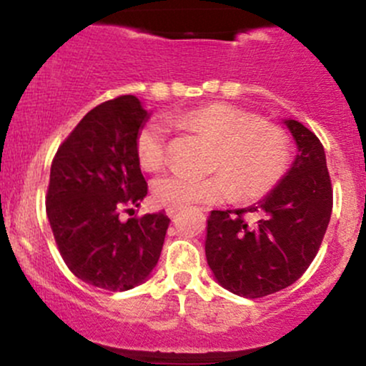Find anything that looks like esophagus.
<instances>
[{
    "label": "esophagus",
    "mask_w": 366,
    "mask_h": 366,
    "mask_svg": "<svg viewBox=\"0 0 366 366\" xmlns=\"http://www.w3.org/2000/svg\"><path fill=\"white\" fill-rule=\"evenodd\" d=\"M179 212H180V208H174V207H172V208H167V215H169L170 218H174L175 215H177Z\"/></svg>",
    "instance_id": "34e87169"
}]
</instances>
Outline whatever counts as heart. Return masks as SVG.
<instances>
[{"mask_svg": "<svg viewBox=\"0 0 366 366\" xmlns=\"http://www.w3.org/2000/svg\"><path fill=\"white\" fill-rule=\"evenodd\" d=\"M177 127L196 130L215 139L208 175L169 172L154 179L151 196L159 207L184 208L197 203H222L236 192L239 201L267 196L284 179L291 162V142L279 125L258 119L244 108L213 103L175 117ZM169 129L149 120L136 136L141 169L159 170L167 162Z\"/></svg>", "mask_w": 366, "mask_h": 366, "instance_id": "obj_1", "label": "heart"}]
</instances>
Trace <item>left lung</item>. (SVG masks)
Returning a JSON list of instances; mask_svg holds the SVG:
<instances>
[{"label": "left lung", "instance_id": "8db88e82", "mask_svg": "<svg viewBox=\"0 0 366 366\" xmlns=\"http://www.w3.org/2000/svg\"><path fill=\"white\" fill-rule=\"evenodd\" d=\"M296 139L292 169L262 201L242 209H213L207 259L230 292L263 297L285 289L317 256L332 213V182L320 139L297 120H285ZM247 212L259 215L249 222Z\"/></svg>", "mask_w": 366, "mask_h": 366}]
</instances>
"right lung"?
Masks as SVG:
<instances>
[{
    "label": "right lung",
    "mask_w": 366,
    "mask_h": 366,
    "mask_svg": "<svg viewBox=\"0 0 366 366\" xmlns=\"http://www.w3.org/2000/svg\"><path fill=\"white\" fill-rule=\"evenodd\" d=\"M148 112L132 94L87 113L54 154L46 213L63 262L107 291L144 282L158 263L170 218L165 212L120 222L148 194L136 136Z\"/></svg>",
    "instance_id": "1"
}]
</instances>
